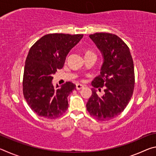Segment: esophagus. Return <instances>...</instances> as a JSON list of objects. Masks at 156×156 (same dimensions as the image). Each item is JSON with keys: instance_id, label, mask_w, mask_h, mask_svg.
I'll return each mask as SVG.
<instances>
[{"instance_id": "34e87169", "label": "esophagus", "mask_w": 156, "mask_h": 156, "mask_svg": "<svg viewBox=\"0 0 156 156\" xmlns=\"http://www.w3.org/2000/svg\"><path fill=\"white\" fill-rule=\"evenodd\" d=\"M83 87H84L83 84H79V83L76 84V89H78V90H79V89H83Z\"/></svg>"}]
</instances>
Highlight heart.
Wrapping results in <instances>:
<instances>
[{
	"label": "heart",
	"mask_w": 156,
	"mask_h": 156,
	"mask_svg": "<svg viewBox=\"0 0 156 156\" xmlns=\"http://www.w3.org/2000/svg\"><path fill=\"white\" fill-rule=\"evenodd\" d=\"M94 54V52H92L90 50H87V51H86L85 52V55H87V54Z\"/></svg>",
	"instance_id": "heart-1"
}]
</instances>
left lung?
<instances>
[{
  "label": "left lung",
  "instance_id": "obj_1",
  "mask_svg": "<svg viewBox=\"0 0 156 156\" xmlns=\"http://www.w3.org/2000/svg\"><path fill=\"white\" fill-rule=\"evenodd\" d=\"M89 37L104 58L100 75L91 82L92 95L87 110L100 121L112 120L119 115L127 106L135 84L133 61L130 50L122 39L110 33H95ZM95 88L104 89L102 97Z\"/></svg>",
  "mask_w": 156,
  "mask_h": 156
}]
</instances>
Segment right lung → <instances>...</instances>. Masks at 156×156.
I'll list each match as a JSON object with an SVG mask.
<instances>
[{"label": "right lung", "mask_w": 156, "mask_h": 156, "mask_svg": "<svg viewBox=\"0 0 156 156\" xmlns=\"http://www.w3.org/2000/svg\"><path fill=\"white\" fill-rule=\"evenodd\" d=\"M83 34H49L42 37L30 49L25 60L23 80V96L38 116L56 119L68 108L67 97L76 84L66 82L54 87L53 77L62 69L68 53L78 44Z\"/></svg>", "instance_id": "obj_1"}]
</instances>
